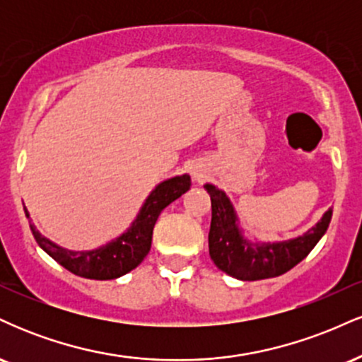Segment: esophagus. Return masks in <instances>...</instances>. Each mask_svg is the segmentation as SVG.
I'll use <instances>...</instances> for the list:
<instances>
[{
  "label": "esophagus",
  "instance_id": "obj_1",
  "mask_svg": "<svg viewBox=\"0 0 362 362\" xmlns=\"http://www.w3.org/2000/svg\"><path fill=\"white\" fill-rule=\"evenodd\" d=\"M190 175H192L195 182H201L202 178H204V170H202L201 167H192L190 168Z\"/></svg>",
  "mask_w": 362,
  "mask_h": 362
}]
</instances>
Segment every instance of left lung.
I'll return each mask as SVG.
<instances>
[{"label": "left lung", "mask_w": 362, "mask_h": 362, "mask_svg": "<svg viewBox=\"0 0 362 362\" xmlns=\"http://www.w3.org/2000/svg\"><path fill=\"white\" fill-rule=\"evenodd\" d=\"M204 189L211 195L213 207L209 255L216 267L240 281L269 279L291 271L313 250L315 245L325 235L332 219L330 207L315 226L296 238L282 242H259L245 236L238 214L224 190L213 184H206Z\"/></svg>", "instance_id": "8db88e82"}]
</instances>
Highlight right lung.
<instances>
[{"label":"right lung","mask_w":362,"mask_h":362,"mask_svg":"<svg viewBox=\"0 0 362 362\" xmlns=\"http://www.w3.org/2000/svg\"><path fill=\"white\" fill-rule=\"evenodd\" d=\"M189 189L190 177L187 173L160 182L148 195L144 204L141 206L131 226L115 240H110L109 243L93 248V250L74 252L51 242L44 235H40V231H37L27 207L23 206V209L28 223H30L35 242L49 257H52L57 264H61L62 267L76 276L86 277V279L109 281L131 272L144 260L151 248L153 228H155L158 216Z\"/></svg>","instance_id":"right-lung-1"}]
</instances>
